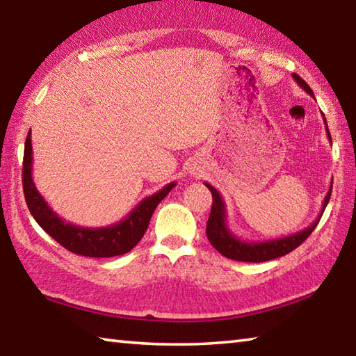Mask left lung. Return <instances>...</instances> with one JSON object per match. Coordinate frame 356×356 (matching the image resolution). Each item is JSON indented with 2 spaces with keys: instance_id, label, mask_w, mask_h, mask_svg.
<instances>
[{
  "instance_id": "obj_1",
  "label": "left lung",
  "mask_w": 356,
  "mask_h": 356,
  "mask_svg": "<svg viewBox=\"0 0 356 356\" xmlns=\"http://www.w3.org/2000/svg\"><path fill=\"white\" fill-rule=\"evenodd\" d=\"M293 77H294V81L299 83V86L305 90L308 95L313 96V90L309 88L308 83L303 81L299 74L293 73ZM324 122H325V131H327L328 141H332L330 131H328V127H327L325 118H324ZM205 186L211 191V196H213L211 211H210L209 221H207V238H209V241L211 243L213 248H215L219 254H222L224 257L230 258V260L261 263V261L274 260V258H279V257L289 254L291 250L299 248V245L305 241L309 235H312V232L316 229V225H318L321 221V216L325 210L328 200H330L333 182H332L330 190H328L327 196L324 199V204H322L321 213L318 215V218L314 219L313 224H309L308 227H305L300 232H296V234H293V235L274 238V240H264V241H249V240H243V238H238L227 225V213H225V204L222 200V196L219 195V191L215 188V186H211L210 184L205 182Z\"/></svg>"
}]
</instances>
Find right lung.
<instances>
[{"mask_svg":"<svg viewBox=\"0 0 356 356\" xmlns=\"http://www.w3.org/2000/svg\"><path fill=\"white\" fill-rule=\"evenodd\" d=\"M174 186H176V182H171L160 191L145 197L120 222L98 229L81 227V225L67 222L65 219L57 215L35 188L34 180H32L31 131L26 137L23 157V191L26 204H28L31 215L34 216L37 224L73 254L95 258L127 254L143 238L154 210Z\"/></svg>","mask_w":356,"mask_h":356,"instance_id":"obj_1","label":"right lung"}]
</instances>
